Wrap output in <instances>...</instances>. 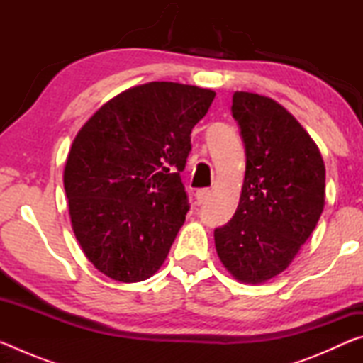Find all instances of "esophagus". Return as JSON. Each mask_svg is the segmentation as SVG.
I'll use <instances>...</instances> for the list:
<instances>
[{"instance_id":"34e87169","label":"esophagus","mask_w":363,"mask_h":363,"mask_svg":"<svg viewBox=\"0 0 363 363\" xmlns=\"http://www.w3.org/2000/svg\"><path fill=\"white\" fill-rule=\"evenodd\" d=\"M211 195V190L210 189H200L199 192H196V205H205L206 200L210 199Z\"/></svg>"}]
</instances>
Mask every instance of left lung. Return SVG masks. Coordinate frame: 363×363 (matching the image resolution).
Returning a JSON list of instances; mask_svg holds the SVG:
<instances>
[{"label":"left lung","instance_id":"obj_1","mask_svg":"<svg viewBox=\"0 0 363 363\" xmlns=\"http://www.w3.org/2000/svg\"><path fill=\"white\" fill-rule=\"evenodd\" d=\"M247 169L232 219L214 229L219 259L237 280L262 284L290 266L325 205V164L296 118L270 97L235 93Z\"/></svg>","mask_w":363,"mask_h":363}]
</instances>
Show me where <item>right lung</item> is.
<instances>
[{
  "mask_svg": "<svg viewBox=\"0 0 363 363\" xmlns=\"http://www.w3.org/2000/svg\"><path fill=\"white\" fill-rule=\"evenodd\" d=\"M214 96L179 83L136 86L77 134L64 169L72 227L107 277L143 281L167 259L190 208L181 179L190 133Z\"/></svg>",
  "mask_w": 363,
  "mask_h": 363,
  "instance_id": "obj_1",
  "label": "right lung"
}]
</instances>
